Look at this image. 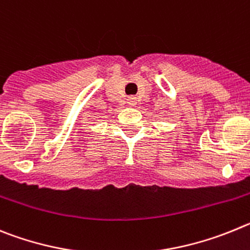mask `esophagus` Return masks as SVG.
<instances>
[{
    "instance_id": "obj_1",
    "label": "esophagus",
    "mask_w": 250,
    "mask_h": 250,
    "mask_svg": "<svg viewBox=\"0 0 250 250\" xmlns=\"http://www.w3.org/2000/svg\"><path fill=\"white\" fill-rule=\"evenodd\" d=\"M128 104L132 105V107H134V105L137 104V98L133 97V96H130V97H128Z\"/></svg>"
}]
</instances>
